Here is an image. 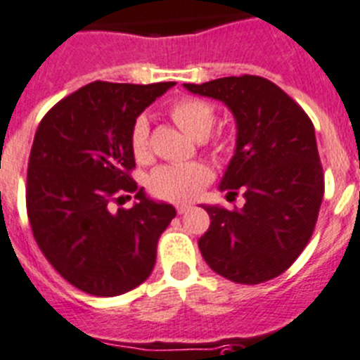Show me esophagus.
I'll list each match as a JSON object with an SVG mask.
<instances>
[{"instance_id":"obj_1","label":"esophagus","mask_w":360,"mask_h":360,"mask_svg":"<svg viewBox=\"0 0 360 360\" xmlns=\"http://www.w3.org/2000/svg\"><path fill=\"white\" fill-rule=\"evenodd\" d=\"M176 210H177V213L183 214V213H186L188 210H190V206H188V204H179V206H176Z\"/></svg>"}]
</instances>
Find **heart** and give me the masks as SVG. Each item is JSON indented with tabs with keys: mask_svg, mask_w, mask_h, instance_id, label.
Segmentation results:
<instances>
[{
	"mask_svg": "<svg viewBox=\"0 0 360 360\" xmlns=\"http://www.w3.org/2000/svg\"><path fill=\"white\" fill-rule=\"evenodd\" d=\"M170 117L191 139L204 140L214 126V108L210 103L195 97H181L170 106ZM229 143L220 142L218 154L229 153ZM131 150L139 161H146L150 154L149 120L139 117L131 127ZM211 181V170L202 163L163 165L149 177V188L154 195L170 202H188L202 193Z\"/></svg>",
	"mask_w": 360,
	"mask_h": 360,
	"instance_id": "obj_1",
	"label": "heart"
}]
</instances>
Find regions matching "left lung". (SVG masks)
<instances>
[{
	"label": "left lung",
	"instance_id": "obj_1",
	"mask_svg": "<svg viewBox=\"0 0 360 360\" xmlns=\"http://www.w3.org/2000/svg\"><path fill=\"white\" fill-rule=\"evenodd\" d=\"M191 94L224 103L236 122V147L220 181L243 207L202 204L211 226L199 248L213 271L238 284H261L293 264L311 240L323 200L316 134L304 110L259 76H229Z\"/></svg>",
	"mask_w": 360,
	"mask_h": 360
}]
</instances>
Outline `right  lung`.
<instances>
[{
  "label": "right lung",
  "instance_id": "obj_1",
  "mask_svg": "<svg viewBox=\"0 0 360 360\" xmlns=\"http://www.w3.org/2000/svg\"><path fill=\"white\" fill-rule=\"evenodd\" d=\"M174 85L89 83L55 104L35 133L26 179L33 236L53 268L94 297L140 286L176 217L172 204L147 197L127 174L133 122ZM126 191H137V202L112 212Z\"/></svg>",
  "mask_w": 360,
  "mask_h": 360
}]
</instances>
